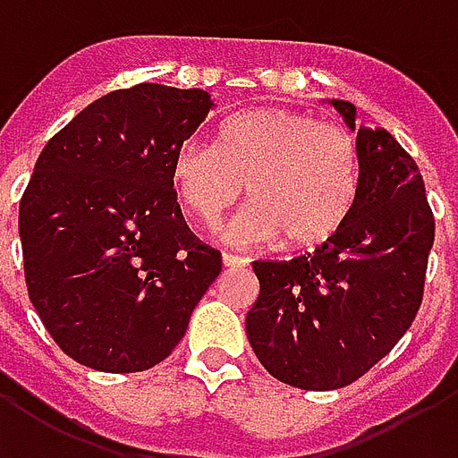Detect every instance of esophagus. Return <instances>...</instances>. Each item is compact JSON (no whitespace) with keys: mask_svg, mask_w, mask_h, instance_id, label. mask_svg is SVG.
Here are the masks:
<instances>
[{"mask_svg":"<svg viewBox=\"0 0 458 458\" xmlns=\"http://www.w3.org/2000/svg\"><path fill=\"white\" fill-rule=\"evenodd\" d=\"M223 267L225 269H242V267H247V259L238 255H230V252H223Z\"/></svg>","mask_w":458,"mask_h":458,"instance_id":"obj_1","label":"esophagus"}]
</instances>
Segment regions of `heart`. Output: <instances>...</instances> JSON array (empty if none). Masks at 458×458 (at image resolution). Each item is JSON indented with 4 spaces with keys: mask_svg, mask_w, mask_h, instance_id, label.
Listing matches in <instances>:
<instances>
[{
    "mask_svg": "<svg viewBox=\"0 0 458 458\" xmlns=\"http://www.w3.org/2000/svg\"><path fill=\"white\" fill-rule=\"evenodd\" d=\"M172 177L203 228H216L247 186L230 240L262 245L284 238L308 250L333 238L354 211L361 186L357 138L291 108H257L223 123L218 145L184 140Z\"/></svg>",
    "mask_w": 458,
    "mask_h": 458,
    "instance_id": "obj_1",
    "label": "heart"
}]
</instances>
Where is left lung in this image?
Segmentation results:
<instances>
[{
    "label": "left lung",
    "instance_id": "1",
    "mask_svg": "<svg viewBox=\"0 0 458 458\" xmlns=\"http://www.w3.org/2000/svg\"><path fill=\"white\" fill-rule=\"evenodd\" d=\"M352 131L357 108L333 99ZM354 211L315 252L252 264L259 296L247 313L262 367L303 391L354 384L398 344L425 293L435 216L418 165L386 128L357 131Z\"/></svg>",
    "mask_w": 458,
    "mask_h": 458
}]
</instances>
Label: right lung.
<instances>
[{"instance_id":"obj_1","label":"right lung","mask_w":458,"mask_h":458,"mask_svg":"<svg viewBox=\"0 0 458 458\" xmlns=\"http://www.w3.org/2000/svg\"><path fill=\"white\" fill-rule=\"evenodd\" d=\"M211 94L165 84L108 91L57 131L19 203L36 313L77 364L133 374L167 359L223 257L186 225L174 152Z\"/></svg>"}]
</instances>
